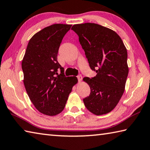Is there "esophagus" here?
<instances>
[{
	"mask_svg": "<svg viewBox=\"0 0 150 150\" xmlns=\"http://www.w3.org/2000/svg\"><path fill=\"white\" fill-rule=\"evenodd\" d=\"M77 79H78L79 82H81V81H82V79H83L82 75H79L77 76Z\"/></svg>",
	"mask_w": 150,
	"mask_h": 150,
	"instance_id": "34e87169",
	"label": "esophagus"
}]
</instances>
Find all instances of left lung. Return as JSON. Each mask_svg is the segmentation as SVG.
I'll list each match as a JSON object with an SVG mask.
<instances>
[{
	"label": "left lung",
	"instance_id": "1",
	"mask_svg": "<svg viewBox=\"0 0 150 150\" xmlns=\"http://www.w3.org/2000/svg\"><path fill=\"white\" fill-rule=\"evenodd\" d=\"M92 70L97 75L83 81L91 88L84 105L94 115L110 113L117 105L125 91L129 73L127 50L118 34L98 24L73 25Z\"/></svg>",
	"mask_w": 150,
	"mask_h": 150
}]
</instances>
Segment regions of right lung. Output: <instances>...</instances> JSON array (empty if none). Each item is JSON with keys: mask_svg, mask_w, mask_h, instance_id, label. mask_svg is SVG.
Returning a JSON list of instances; mask_svg holds the SVG:
<instances>
[{"mask_svg": "<svg viewBox=\"0 0 150 150\" xmlns=\"http://www.w3.org/2000/svg\"><path fill=\"white\" fill-rule=\"evenodd\" d=\"M71 27L53 24L35 33L29 40L21 63L29 99L39 112L47 115H56L63 111L77 83L76 77L64 75V69L57 60L62 40Z\"/></svg>", "mask_w": 150, "mask_h": 150, "instance_id": "obj_1", "label": "right lung"}]
</instances>
